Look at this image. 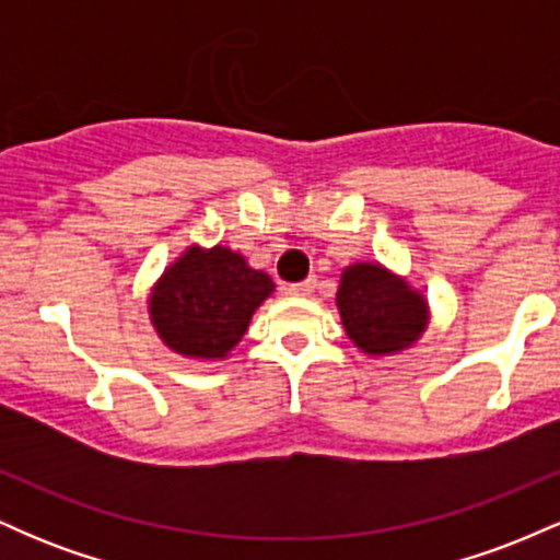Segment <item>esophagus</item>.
<instances>
[{
	"label": "esophagus",
	"instance_id": "1",
	"mask_svg": "<svg viewBox=\"0 0 560 560\" xmlns=\"http://www.w3.org/2000/svg\"><path fill=\"white\" fill-rule=\"evenodd\" d=\"M313 289H316V279H305V281H298V284H289L287 292L300 294V298H307V294H313Z\"/></svg>",
	"mask_w": 560,
	"mask_h": 560
}]
</instances>
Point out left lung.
Listing matches in <instances>:
<instances>
[{
  "label": "left lung",
  "instance_id": "left-lung-1",
  "mask_svg": "<svg viewBox=\"0 0 560 560\" xmlns=\"http://www.w3.org/2000/svg\"><path fill=\"white\" fill-rule=\"evenodd\" d=\"M337 305L347 337L371 355L402 350L427 329V302L371 262H358L342 273Z\"/></svg>",
  "mask_w": 560,
  "mask_h": 560
}]
</instances>
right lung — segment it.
<instances>
[{"mask_svg": "<svg viewBox=\"0 0 560 560\" xmlns=\"http://www.w3.org/2000/svg\"><path fill=\"white\" fill-rule=\"evenodd\" d=\"M271 292L273 281L253 271L240 253L226 247L189 249L160 279L150 316L171 350L191 358H223Z\"/></svg>", "mask_w": 560, "mask_h": 560, "instance_id": "1", "label": "right lung"}]
</instances>
